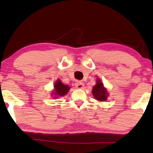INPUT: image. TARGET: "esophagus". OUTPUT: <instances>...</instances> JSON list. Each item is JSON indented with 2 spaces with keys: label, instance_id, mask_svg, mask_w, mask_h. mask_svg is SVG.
Returning <instances> with one entry per match:
<instances>
[{
  "label": "esophagus",
  "instance_id": "obj_1",
  "mask_svg": "<svg viewBox=\"0 0 153 153\" xmlns=\"http://www.w3.org/2000/svg\"><path fill=\"white\" fill-rule=\"evenodd\" d=\"M75 86L78 88H82L84 87V84H83V82L81 81H77V82H75Z\"/></svg>",
  "mask_w": 153,
  "mask_h": 153
}]
</instances>
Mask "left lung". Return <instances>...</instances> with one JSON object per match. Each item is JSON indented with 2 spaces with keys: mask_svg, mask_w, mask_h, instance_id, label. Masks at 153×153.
Returning a JSON list of instances; mask_svg holds the SVG:
<instances>
[{
  "mask_svg": "<svg viewBox=\"0 0 153 153\" xmlns=\"http://www.w3.org/2000/svg\"><path fill=\"white\" fill-rule=\"evenodd\" d=\"M92 93L95 99L99 101H106L107 97L108 96L106 88L103 87V84L101 82L100 79H97V80H96V84L93 88Z\"/></svg>",
  "mask_w": 153,
  "mask_h": 153,
  "instance_id": "left-lung-1",
  "label": "left lung"
}]
</instances>
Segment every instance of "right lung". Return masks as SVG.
I'll list each match as a JSON object with an SVG mask.
<instances>
[{"mask_svg": "<svg viewBox=\"0 0 153 153\" xmlns=\"http://www.w3.org/2000/svg\"><path fill=\"white\" fill-rule=\"evenodd\" d=\"M54 91L52 92V95H54V98H58L59 96H64L68 94L71 87L68 85L63 84L60 80H57L54 83Z\"/></svg>", "mask_w": 153, "mask_h": 153, "instance_id": "right-lung-1", "label": "right lung"}]
</instances>
